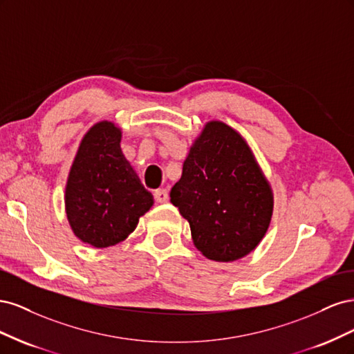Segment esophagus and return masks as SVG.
Listing matches in <instances>:
<instances>
[{"instance_id":"esophagus-1","label":"esophagus","mask_w":354,"mask_h":354,"mask_svg":"<svg viewBox=\"0 0 354 354\" xmlns=\"http://www.w3.org/2000/svg\"><path fill=\"white\" fill-rule=\"evenodd\" d=\"M153 195H155L156 202H159V203L168 202V192H167L165 189H158V190H155Z\"/></svg>"}]
</instances>
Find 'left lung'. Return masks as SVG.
Listing matches in <instances>:
<instances>
[{"label": "left lung", "instance_id": "8db88e82", "mask_svg": "<svg viewBox=\"0 0 354 354\" xmlns=\"http://www.w3.org/2000/svg\"><path fill=\"white\" fill-rule=\"evenodd\" d=\"M171 203L189 221L192 241L208 260L236 261L266 236L273 190L243 136L208 121L192 143Z\"/></svg>", "mask_w": 354, "mask_h": 354}]
</instances>
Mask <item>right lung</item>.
Masks as SVG:
<instances>
[{
	"instance_id": "1",
	"label": "right lung",
	"mask_w": 354,
	"mask_h": 354,
	"mask_svg": "<svg viewBox=\"0 0 354 354\" xmlns=\"http://www.w3.org/2000/svg\"><path fill=\"white\" fill-rule=\"evenodd\" d=\"M122 130L112 121L84 134L65 189L69 226L81 242L108 248L128 238L153 207V196L121 149Z\"/></svg>"
}]
</instances>
